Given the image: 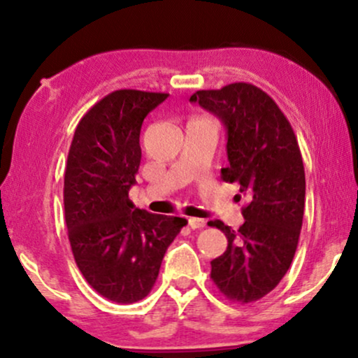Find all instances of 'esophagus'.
Instances as JSON below:
<instances>
[{"mask_svg":"<svg viewBox=\"0 0 358 358\" xmlns=\"http://www.w3.org/2000/svg\"><path fill=\"white\" fill-rule=\"evenodd\" d=\"M205 224H207V222L203 219H196V217H190V219H188V225H190L192 229H202L205 227Z\"/></svg>","mask_w":358,"mask_h":358,"instance_id":"34e87169","label":"esophagus"}]
</instances>
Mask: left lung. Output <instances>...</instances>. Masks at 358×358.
Returning <instances> with one entry per match:
<instances>
[{
    "mask_svg": "<svg viewBox=\"0 0 358 358\" xmlns=\"http://www.w3.org/2000/svg\"><path fill=\"white\" fill-rule=\"evenodd\" d=\"M190 102L224 124L229 165L222 168V180L239 183L248 199L239 231L208 222L229 242L210 262V278L229 299L256 301L279 285L298 248L306 183L296 136L276 102L252 84L196 90Z\"/></svg>",
    "mask_w": 358,
    "mask_h": 358,
    "instance_id": "1",
    "label": "left lung"
}]
</instances>
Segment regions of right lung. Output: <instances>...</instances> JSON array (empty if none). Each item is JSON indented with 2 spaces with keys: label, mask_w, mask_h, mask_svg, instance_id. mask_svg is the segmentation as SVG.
Here are the masks:
<instances>
[{
  "label": "right lung",
  "mask_w": 358,
  "mask_h": 358,
  "mask_svg": "<svg viewBox=\"0 0 358 358\" xmlns=\"http://www.w3.org/2000/svg\"><path fill=\"white\" fill-rule=\"evenodd\" d=\"M168 94L114 90L80 119L64 178L65 224L82 276L101 296L134 303L148 296L182 217L134 207L129 190L141 163L143 121Z\"/></svg>",
  "instance_id": "1"
}]
</instances>
